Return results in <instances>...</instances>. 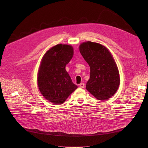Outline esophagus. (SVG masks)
<instances>
[{"instance_id":"34e87169","label":"esophagus","mask_w":148,"mask_h":148,"mask_svg":"<svg viewBox=\"0 0 148 148\" xmlns=\"http://www.w3.org/2000/svg\"><path fill=\"white\" fill-rule=\"evenodd\" d=\"M84 86H85V84H84L83 83H80V84H79V86H80V88H84Z\"/></svg>"}]
</instances>
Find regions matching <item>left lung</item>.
<instances>
[{"label": "left lung", "mask_w": 148, "mask_h": 148, "mask_svg": "<svg viewBox=\"0 0 148 148\" xmlns=\"http://www.w3.org/2000/svg\"><path fill=\"white\" fill-rule=\"evenodd\" d=\"M80 52L90 66L86 89L98 100H106L117 91L120 78L110 51L98 43L88 41L80 45Z\"/></svg>", "instance_id": "obj_1"}]
</instances>
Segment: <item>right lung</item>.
Here are the masks:
<instances>
[{"mask_svg":"<svg viewBox=\"0 0 148 148\" xmlns=\"http://www.w3.org/2000/svg\"><path fill=\"white\" fill-rule=\"evenodd\" d=\"M73 53L72 46L58 44L47 51L42 59L38 74V88L51 103H64L77 88L65 69Z\"/></svg>","mask_w":148,"mask_h":148,"instance_id":"obj_1","label":"right lung"}]
</instances>
